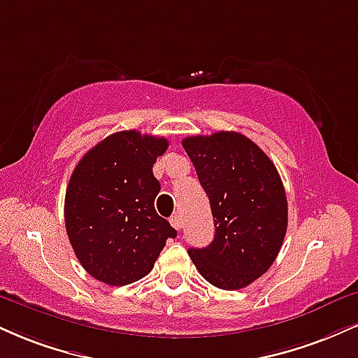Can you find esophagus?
Masks as SVG:
<instances>
[{"mask_svg":"<svg viewBox=\"0 0 358 358\" xmlns=\"http://www.w3.org/2000/svg\"><path fill=\"white\" fill-rule=\"evenodd\" d=\"M170 223H171V227L175 228V230H180V228H182V225H183V220H182V215H173V217L170 218Z\"/></svg>","mask_w":358,"mask_h":358,"instance_id":"obj_1","label":"esophagus"}]
</instances>
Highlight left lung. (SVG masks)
<instances>
[{"label":"left lung","mask_w":358,"mask_h":358,"mask_svg":"<svg viewBox=\"0 0 358 358\" xmlns=\"http://www.w3.org/2000/svg\"><path fill=\"white\" fill-rule=\"evenodd\" d=\"M212 206L215 238L188 255L206 282L238 290L272 266L287 234V195L273 162L236 131L182 141Z\"/></svg>","instance_id":"1"}]
</instances>
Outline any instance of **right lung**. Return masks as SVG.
<instances>
[{
  "instance_id": "right-lung-1",
  "label": "right lung",
  "mask_w": 358,
  "mask_h": 358,
  "mask_svg": "<svg viewBox=\"0 0 358 358\" xmlns=\"http://www.w3.org/2000/svg\"><path fill=\"white\" fill-rule=\"evenodd\" d=\"M163 136L118 131L94 145L73 170L64 223L75 255L92 277L113 287L152 272L176 230L155 210L160 183L152 168Z\"/></svg>"
}]
</instances>
